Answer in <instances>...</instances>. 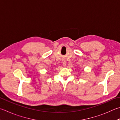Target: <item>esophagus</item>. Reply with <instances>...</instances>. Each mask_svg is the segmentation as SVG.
Here are the masks:
<instances>
[{
    "mask_svg": "<svg viewBox=\"0 0 120 120\" xmlns=\"http://www.w3.org/2000/svg\"><path fill=\"white\" fill-rule=\"evenodd\" d=\"M62 63H63V66H64V67H66V65H67L66 60H63L62 61Z\"/></svg>",
    "mask_w": 120,
    "mask_h": 120,
    "instance_id": "34e87169",
    "label": "esophagus"
}]
</instances>
